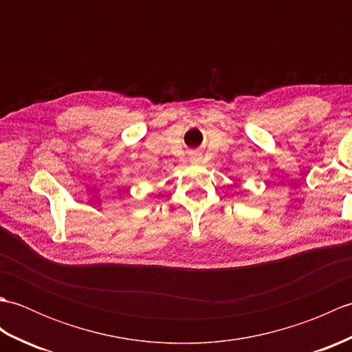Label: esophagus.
<instances>
[{
    "label": "esophagus",
    "mask_w": 352,
    "mask_h": 352,
    "mask_svg": "<svg viewBox=\"0 0 352 352\" xmlns=\"http://www.w3.org/2000/svg\"><path fill=\"white\" fill-rule=\"evenodd\" d=\"M199 159H201V157H199L198 153H192V154H190V160H192V162H199Z\"/></svg>",
    "instance_id": "esophagus-1"
}]
</instances>
